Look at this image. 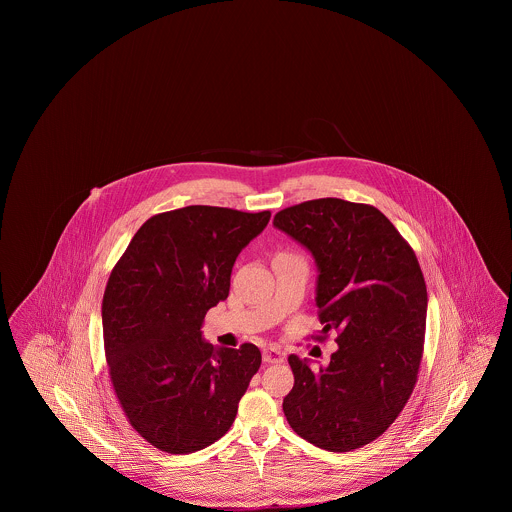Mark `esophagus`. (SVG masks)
Masks as SVG:
<instances>
[{
  "label": "esophagus",
  "instance_id": "1",
  "mask_svg": "<svg viewBox=\"0 0 512 512\" xmlns=\"http://www.w3.org/2000/svg\"><path fill=\"white\" fill-rule=\"evenodd\" d=\"M284 359H286V353L280 347H276V345H270L267 349H263V361L268 363V365L284 363Z\"/></svg>",
  "mask_w": 512,
  "mask_h": 512
}]
</instances>
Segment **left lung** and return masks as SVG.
Returning a JSON list of instances; mask_svg holds the SVG:
<instances>
[{"instance_id":"8db88e82","label":"left lung","mask_w":512,"mask_h":512,"mask_svg":"<svg viewBox=\"0 0 512 512\" xmlns=\"http://www.w3.org/2000/svg\"><path fill=\"white\" fill-rule=\"evenodd\" d=\"M274 226L317 261L315 340L338 332L330 365L290 355L293 388L282 403L293 432L345 453L380 438L418 380L428 293L413 247L376 207L338 197L282 209Z\"/></svg>"}]
</instances>
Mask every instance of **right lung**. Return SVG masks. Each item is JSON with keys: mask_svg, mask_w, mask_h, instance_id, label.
I'll return each mask as SVG.
<instances>
[{"mask_svg": "<svg viewBox=\"0 0 512 512\" xmlns=\"http://www.w3.org/2000/svg\"><path fill=\"white\" fill-rule=\"evenodd\" d=\"M270 211L190 205L153 215L107 280L101 320L109 376L130 426L153 447L186 455L222 438L261 351L217 349L201 322L230 292L245 245Z\"/></svg>", "mask_w": 512, "mask_h": 512, "instance_id": "add662e5", "label": "right lung"}]
</instances>
